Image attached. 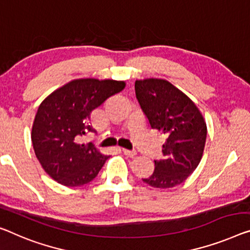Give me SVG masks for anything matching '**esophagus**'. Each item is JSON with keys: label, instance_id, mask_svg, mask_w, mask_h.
I'll return each mask as SVG.
<instances>
[{"label": "esophagus", "instance_id": "1", "mask_svg": "<svg viewBox=\"0 0 250 250\" xmlns=\"http://www.w3.org/2000/svg\"><path fill=\"white\" fill-rule=\"evenodd\" d=\"M122 152H124V154L125 155V156H128V157H130V158H133L135 157V156L137 155V152L136 151H132V150H128V149H122Z\"/></svg>", "mask_w": 250, "mask_h": 250}]
</instances>
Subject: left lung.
Returning <instances> with one entry per match:
<instances>
[{"label":"left lung","instance_id":"left-lung-1","mask_svg":"<svg viewBox=\"0 0 250 250\" xmlns=\"http://www.w3.org/2000/svg\"><path fill=\"white\" fill-rule=\"evenodd\" d=\"M135 89L150 128L166 137L164 158L154 161V173L143 181L156 188H174L201 162L208 132L206 120L195 103L168 81L137 80Z\"/></svg>","mask_w":250,"mask_h":250}]
</instances>
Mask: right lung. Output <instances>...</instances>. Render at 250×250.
Masks as SVG:
<instances>
[{
	"instance_id": "add662e5",
	"label": "right lung",
	"mask_w": 250,
	"mask_h": 250,
	"mask_svg": "<svg viewBox=\"0 0 250 250\" xmlns=\"http://www.w3.org/2000/svg\"><path fill=\"white\" fill-rule=\"evenodd\" d=\"M125 87V82L78 78L54 91L38 107L31 141L40 165L65 186H81L94 180L109 158L92 143L80 139L95 130L89 125L92 111Z\"/></svg>"
}]
</instances>
